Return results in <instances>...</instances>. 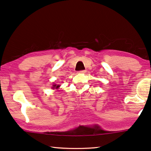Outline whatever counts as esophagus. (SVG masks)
I'll return each instance as SVG.
<instances>
[{
	"mask_svg": "<svg viewBox=\"0 0 151 151\" xmlns=\"http://www.w3.org/2000/svg\"><path fill=\"white\" fill-rule=\"evenodd\" d=\"M86 72H87L86 70H81V71L77 72V73H79V74H84V73H86Z\"/></svg>",
	"mask_w": 151,
	"mask_h": 151,
	"instance_id": "obj_1",
	"label": "esophagus"
}]
</instances>
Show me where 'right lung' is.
I'll use <instances>...</instances> for the list:
<instances>
[{"label": "right lung", "instance_id": "obj_1", "mask_svg": "<svg viewBox=\"0 0 151 151\" xmlns=\"http://www.w3.org/2000/svg\"><path fill=\"white\" fill-rule=\"evenodd\" d=\"M59 87V85H56V84H55V85H53V86H52V89H55V88H58Z\"/></svg>", "mask_w": 151, "mask_h": 151}]
</instances>
